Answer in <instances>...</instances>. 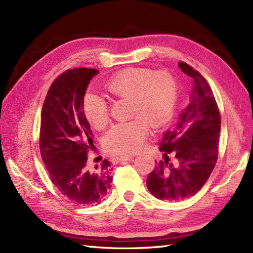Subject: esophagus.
Returning <instances> with one entry per match:
<instances>
[{"label":"esophagus","mask_w":253,"mask_h":253,"mask_svg":"<svg viewBox=\"0 0 253 253\" xmlns=\"http://www.w3.org/2000/svg\"><path fill=\"white\" fill-rule=\"evenodd\" d=\"M131 159H133V155H122V157H120V158H118L117 160L118 161H121V162H122V161H130Z\"/></svg>","instance_id":"1"}]
</instances>
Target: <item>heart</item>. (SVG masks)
<instances>
[{
    "label": "heart",
    "mask_w": 253,
    "mask_h": 253,
    "mask_svg": "<svg viewBox=\"0 0 253 253\" xmlns=\"http://www.w3.org/2000/svg\"><path fill=\"white\" fill-rule=\"evenodd\" d=\"M112 98L128 99L130 121L120 123L105 136V147L113 153H136L143 146L150 126H163L173 114L177 98V84L168 71L152 72L144 67H128L104 84ZM85 120L95 129L109 124V105L100 95L88 93L83 102Z\"/></svg>",
    "instance_id": "1"
}]
</instances>
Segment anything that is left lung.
Masks as SVG:
<instances>
[{"instance_id": "1", "label": "left lung", "mask_w": 253, "mask_h": 253, "mask_svg": "<svg viewBox=\"0 0 253 253\" xmlns=\"http://www.w3.org/2000/svg\"><path fill=\"white\" fill-rule=\"evenodd\" d=\"M178 65L192 79L190 102L159 142L163 160L147 177L149 191L168 201L195 196L206 184L216 164L221 132V114L206 78L187 63Z\"/></svg>"}]
</instances>
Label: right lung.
I'll return each instance as SVG.
<instances>
[{"label": "right lung", "mask_w": 253, "mask_h": 253, "mask_svg": "<svg viewBox=\"0 0 253 253\" xmlns=\"http://www.w3.org/2000/svg\"><path fill=\"white\" fill-rule=\"evenodd\" d=\"M93 68L62 73L47 91L41 112L40 153L53 184L68 200L80 206L99 204L111 188V164L104 160L90 169L88 152L93 133L83 111Z\"/></svg>", "instance_id": "obj_1"}]
</instances>
